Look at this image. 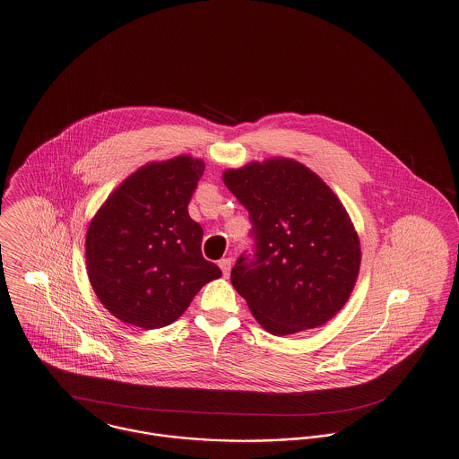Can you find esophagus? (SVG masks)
<instances>
[{"mask_svg":"<svg viewBox=\"0 0 459 459\" xmlns=\"http://www.w3.org/2000/svg\"><path fill=\"white\" fill-rule=\"evenodd\" d=\"M219 266L221 268L223 277H227L229 272H230V266H232V260H230V258H221L219 262Z\"/></svg>","mask_w":459,"mask_h":459,"instance_id":"34e87169","label":"esophagus"}]
</instances>
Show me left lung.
I'll use <instances>...</instances> for the list:
<instances>
[{
  "mask_svg": "<svg viewBox=\"0 0 459 459\" xmlns=\"http://www.w3.org/2000/svg\"><path fill=\"white\" fill-rule=\"evenodd\" d=\"M249 212L253 255H240L230 281L266 332L320 327L356 284L361 249L350 215L327 184L289 158L251 161L223 174Z\"/></svg>",
  "mask_w": 459,
  "mask_h": 459,
  "instance_id": "1",
  "label": "left lung"
}]
</instances>
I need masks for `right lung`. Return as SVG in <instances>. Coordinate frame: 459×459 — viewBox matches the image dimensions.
I'll use <instances>...</instances> for the list:
<instances>
[{
    "mask_svg": "<svg viewBox=\"0 0 459 459\" xmlns=\"http://www.w3.org/2000/svg\"><path fill=\"white\" fill-rule=\"evenodd\" d=\"M203 172V160L187 154L148 163L91 220L89 281L118 320L146 330L167 327L203 285L221 275L203 258V229L187 212Z\"/></svg>",
    "mask_w": 459,
    "mask_h": 459,
    "instance_id": "obj_1",
    "label": "right lung"
}]
</instances>
